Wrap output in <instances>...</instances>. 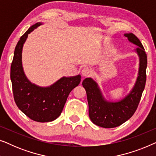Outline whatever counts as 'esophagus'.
Instances as JSON below:
<instances>
[{
    "instance_id": "1",
    "label": "esophagus",
    "mask_w": 156,
    "mask_h": 156,
    "mask_svg": "<svg viewBox=\"0 0 156 156\" xmlns=\"http://www.w3.org/2000/svg\"><path fill=\"white\" fill-rule=\"evenodd\" d=\"M91 72V69H89V67H84V68H83L82 70V74L84 76H87L90 75Z\"/></svg>"
}]
</instances>
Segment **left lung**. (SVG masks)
I'll list each match as a JSON object with an SVG mask.
<instances>
[{"mask_svg":"<svg viewBox=\"0 0 156 156\" xmlns=\"http://www.w3.org/2000/svg\"><path fill=\"white\" fill-rule=\"evenodd\" d=\"M124 36L129 42L138 47L136 50L139 57L138 76L131 92L120 101H108L104 98L94 80L86 78L82 82L87 92L89 118L94 124L106 129L119 126L133 116L137 109L146 85L147 55L145 49L134 34L126 33Z\"/></svg>","mask_w":156,"mask_h":156,"instance_id":"left-lung-1","label":"left lung"}]
</instances>
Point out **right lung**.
I'll return each instance as SVG.
<instances>
[{"label":"right lung","instance_id":"1","mask_svg":"<svg viewBox=\"0 0 156 156\" xmlns=\"http://www.w3.org/2000/svg\"><path fill=\"white\" fill-rule=\"evenodd\" d=\"M42 25L37 23L21 36L15 48L10 67V80L16 105L32 120L37 122L52 121L60 116L70 91L78 86L81 76H63L48 87L32 84L25 75L22 65V50L28 34Z\"/></svg>","mask_w":156,"mask_h":156}]
</instances>
